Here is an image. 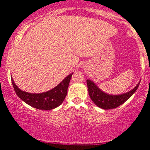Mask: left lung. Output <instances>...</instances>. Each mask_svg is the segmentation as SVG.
<instances>
[{
  "label": "left lung",
  "instance_id": "8db88e82",
  "mask_svg": "<svg viewBox=\"0 0 150 150\" xmlns=\"http://www.w3.org/2000/svg\"><path fill=\"white\" fill-rule=\"evenodd\" d=\"M86 82L90 98L95 103V105L104 110L114 109L121 104H124L136 91L140 83V81H139L137 86L133 89L126 93L120 94V95H110L101 91L99 87L91 79H87Z\"/></svg>",
  "mask_w": 150,
  "mask_h": 150
}]
</instances>
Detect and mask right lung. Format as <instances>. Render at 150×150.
Wrapping results in <instances>:
<instances>
[{
    "label": "right lung",
    "mask_w": 150,
    "mask_h": 150,
    "mask_svg": "<svg viewBox=\"0 0 150 150\" xmlns=\"http://www.w3.org/2000/svg\"><path fill=\"white\" fill-rule=\"evenodd\" d=\"M72 75L73 73H71L55 88L43 93H29L22 91L16 85L13 78L11 80L16 93L21 100L36 109L50 110L60 106L64 101L67 95V88Z\"/></svg>",
    "instance_id": "add662e5"
}]
</instances>
